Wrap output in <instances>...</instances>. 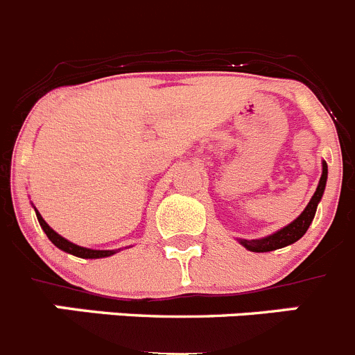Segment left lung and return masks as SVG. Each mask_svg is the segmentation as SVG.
Segmentation results:
<instances>
[{
  "label": "left lung",
  "instance_id": "obj_1",
  "mask_svg": "<svg viewBox=\"0 0 355 355\" xmlns=\"http://www.w3.org/2000/svg\"><path fill=\"white\" fill-rule=\"evenodd\" d=\"M326 181H327V164L324 162V164H322V175H320V181H318L317 191L313 193L310 202H308L306 209L299 214L294 222L288 223L287 227H284V229L278 230V232L271 234V236L268 237H262V239H252V241H248V239H241V245L245 246L246 250H250V252L262 253V252H272V250L284 248V246H288L292 245V243L297 241V239H301V237L306 234L310 223L313 222L315 211H317V204L320 202L324 190H326Z\"/></svg>",
  "mask_w": 355,
  "mask_h": 355
}]
</instances>
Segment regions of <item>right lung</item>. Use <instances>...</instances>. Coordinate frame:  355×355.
<instances>
[{
  "label": "right lung",
  "mask_w": 355,
  "mask_h": 355,
  "mask_svg": "<svg viewBox=\"0 0 355 355\" xmlns=\"http://www.w3.org/2000/svg\"><path fill=\"white\" fill-rule=\"evenodd\" d=\"M37 218H38V222H40V227L44 229V232L47 234L49 239H51V241L54 243L58 248L63 250V252L71 253V255H76V257H80V259H102V257H110L112 253H116L114 250H89V248H84V246L73 245V243L67 241L64 237H61L58 232H54V230H52L51 227L45 223V220L40 216V213H38V211H37Z\"/></svg>",
  "instance_id": "right-lung-1"
}]
</instances>
